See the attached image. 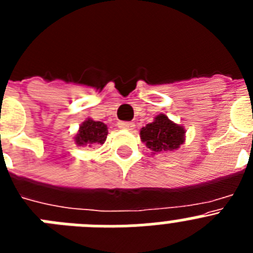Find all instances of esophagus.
I'll return each mask as SVG.
<instances>
[{
	"mask_svg": "<svg viewBox=\"0 0 253 253\" xmlns=\"http://www.w3.org/2000/svg\"><path fill=\"white\" fill-rule=\"evenodd\" d=\"M118 126L120 129H124V130H133L134 129V123H129V122H120L118 123Z\"/></svg>",
	"mask_w": 253,
	"mask_h": 253,
	"instance_id": "1",
	"label": "esophagus"
}]
</instances>
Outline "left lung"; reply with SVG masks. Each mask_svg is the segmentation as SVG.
Instances as JSON below:
<instances>
[{
  "instance_id": "8db88e82",
  "label": "left lung",
  "mask_w": 253,
  "mask_h": 253,
  "mask_svg": "<svg viewBox=\"0 0 253 253\" xmlns=\"http://www.w3.org/2000/svg\"><path fill=\"white\" fill-rule=\"evenodd\" d=\"M140 139L153 154L175 151L185 142V129L171 122L165 114H160L154 118V122L143 126Z\"/></svg>"
}]
</instances>
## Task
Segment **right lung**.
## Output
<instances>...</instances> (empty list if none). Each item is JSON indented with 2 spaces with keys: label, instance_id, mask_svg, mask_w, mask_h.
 Here are the masks:
<instances>
[{
  "label": "right lung",
  "instance_id": "1",
  "mask_svg": "<svg viewBox=\"0 0 253 253\" xmlns=\"http://www.w3.org/2000/svg\"><path fill=\"white\" fill-rule=\"evenodd\" d=\"M107 137V126L101 122L87 119L80 126L75 142L77 146L91 147L93 144H104Z\"/></svg>",
  "mask_w": 253,
  "mask_h": 253
}]
</instances>
